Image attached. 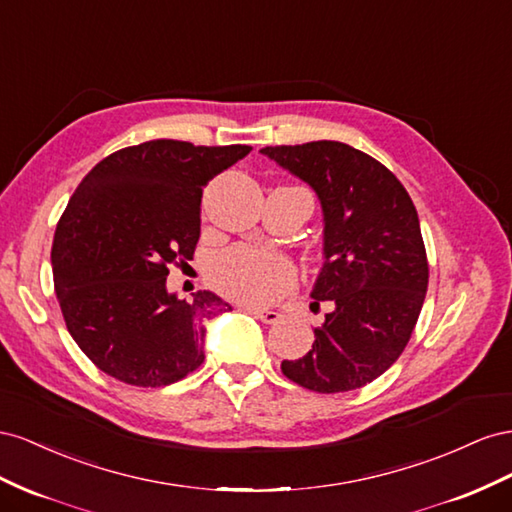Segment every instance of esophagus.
<instances>
[{
	"instance_id": "34e87169",
	"label": "esophagus",
	"mask_w": 512,
	"mask_h": 512,
	"mask_svg": "<svg viewBox=\"0 0 512 512\" xmlns=\"http://www.w3.org/2000/svg\"><path fill=\"white\" fill-rule=\"evenodd\" d=\"M240 309L255 315L257 319L264 321V324H274V321H279V317H281V313H276L272 309H257V306H251V304H240Z\"/></svg>"
}]
</instances>
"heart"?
I'll use <instances>...</instances> for the list:
<instances>
[{
  "label": "heart",
  "instance_id": "heart-1",
  "mask_svg": "<svg viewBox=\"0 0 512 512\" xmlns=\"http://www.w3.org/2000/svg\"><path fill=\"white\" fill-rule=\"evenodd\" d=\"M212 279L227 296L242 302L268 304L294 285L291 261L259 246H236L216 261Z\"/></svg>",
  "mask_w": 512,
  "mask_h": 512
}]
</instances>
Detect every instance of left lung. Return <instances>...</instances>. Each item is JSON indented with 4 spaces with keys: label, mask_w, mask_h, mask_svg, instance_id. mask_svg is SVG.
<instances>
[{
    "label": "left lung",
    "mask_w": 512,
    "mask_h": 512,
    "mask_svg": "<svg viewBox=\"0 0 512 512\" xmlns=\"http://www.w3.org/2000/svg\"><path fill=\"white\" fill-rule=\"evenodd\" d=\"M309 184L324 221V264L311 289L332 311L315 343L283 373L315 392H345L390 369L418 321L429 266L418 212L403 184L375 158L341 141L259 150Z\"/></svg>",
    "instance_id": "8db88e82"
}]
</instances>
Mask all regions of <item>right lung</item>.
<instances>
[{
    "label": "right lung",
    "mask_w": 512,
    "mask_h": 512,
    "mask_svg": "<svg viewBox=\"0 0 512 512\" xmlns=\"http://www.w3.org/2000/svg\"><path fill=\"white\" fill-rule=\"evenodd\" d=\"M253 148L156 139L113 152L85 175L53 238V281L70 337L130 386H169L206 358V321L231 311L214 291L182 300L171 264L193 259L201 197Z\"/></svg>",
    "instance_id": "right-lung-1"
}]
</instances>
